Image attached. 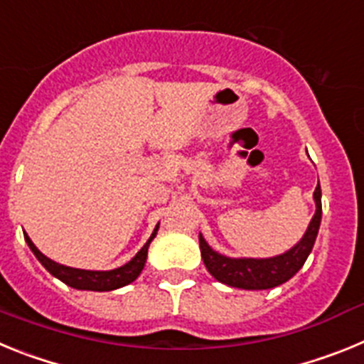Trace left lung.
Segmentation results:
<instances>
[{
  "mask_svg": "<svg viewBox=\"0 0 364 364\" xmlns=\"http://www.w3.org/2000/svg\"><path fill=\"white\" fill-rule=\"evenodd\" d=\"M314 198L317 210L310 220L306 233L302 235V239L291 250L282 255L269 257V259H231L211 250L202 233H198L200 253L208 272L218 282H224L233 288H242V290H268V288H275L282 282L290 281L306 262L319 233L321 213H323L319 186L315 188Z\"/></svg>",
  "mask_w": 364,
  "mask_h": 364,
  "instance_id": "obj_1",
  "label": "left lung"
}]
</instances>
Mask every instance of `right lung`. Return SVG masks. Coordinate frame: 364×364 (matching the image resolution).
I'll return each mask as SVG.
<instances>
[{
    "instance_id": "add662e5",
    "label": "right lung",
    "mask_w": 364,
    "mask_h": 364,
    "mask_svg": "<svg viewBox=\"0 0 364 364\" xmlns=\"http://www.w3.org/2000/svg\"><path fill=\"white\" fill-rule=\"evenodd\" d=\"M156 231H159V226L154 228L153 235L149 237L144 247L133 259L127 262V264L120 266L117 269H109V272H91V269H78V268H69V266L58 264L54 260H50L49 257H45L43 253L34 246L28 235L25 233V240H27L31 252L36 255V259L40 260L43 268L54 275L56 279H60L62 282H65L70 288H76V290H91V291H111L117 290V288H122V286L129 284L134 279L142 273L144 266H146L147 259V247H149L151 240L156 237Z\"/></svg>"
}]
</instances>
